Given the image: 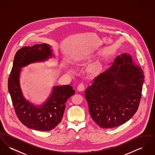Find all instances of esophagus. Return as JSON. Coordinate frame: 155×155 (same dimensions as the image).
I'll return each instance as SVG.
<instances>
[{"label": "esophagus", "instance_id": "1", "mask_svg": "<svg viewBox=\"0 0 155 155\" xmlns=\"http://www.w3.org/2000/svg\"><path fill=\"white\" fill-rule=\"evenodd\" d=\"M84 89H85V86H84V84H82V83L78 85V87H77V89H78L79 91H83L84 90Z\"/></svg>", "mask_w": 155, "mask_h": 155}]
</instances>
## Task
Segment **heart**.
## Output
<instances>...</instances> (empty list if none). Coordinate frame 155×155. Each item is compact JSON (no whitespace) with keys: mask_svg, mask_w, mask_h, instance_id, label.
I'll return each instance as SVG.
<instances>
[{"mask_svg":"<svg viewBox=\"0 0 155 155\" xmlns=\"http://www.w3.org/2000/svg\"><path fill=\"white\" fill-rule=\"evenodd\" d=\"M98 70H99V68H98L97 67H93V68H92V70H93L94 72L97 71Z\"/></svg>","mask_w":155,"mask_h":155,"instance_id":"1","label":"heart"}]
</instances>
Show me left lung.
Wrapping results in <instances>:
<instances>
[{
    "instance_id": "obj_1",
    "label": "left lung",
    "mask_w": 155,
    "mask_h": 155,
    "mask_svg": "<svg viewBox=\"0 0 155 155\" xmlns=\"http://www.w3.org/2000/svg\"><path fill=\"white\" fill-rule=\"evenodd\" d=\"M143 71L126 53L94 79L85 91L89 112L101 128L121 125L133 117L140 103Z\"/></svg>"
}]
</instances>
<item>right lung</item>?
<instances>
[{
  "mask_svg": "<svg viewBox=\"0 0 155 155\" xmlns=\"http://www.w3.org/2000/svg\"><path fill=\"white\" fill-rule=\"evenodd\" d=\"M51 46L43 44L25 46L15 54L13 67L8 80V89L17 117L31 129L49 131L61 121L66 102L75 91L70 85L55 86L44 104L36 106L22 95L20 84L21 68L35 62L44 61L53 56Z\"/></svg>",
  "mask_w": 155,
  "mask_h": 155,
  "instance_id": "1",
  "label": "right lung"
}]
</instances>
